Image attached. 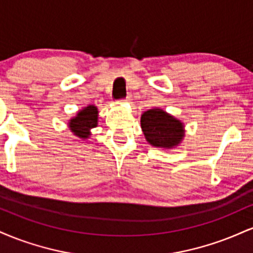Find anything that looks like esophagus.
Returning <instances> with one entry per match:
<instances>
[{
    "label": "esophagus",
    "mask_w": 253,
    "mask_h": 253,
    "mask_svg": "<svg viewBox=\"0 0 253 253\" xmlns=\"http://www.w3.org/2000/svg\"><path fill=\"white\" fill-rule=\"evenodd\" d=\"M129 100H130V96L128 95V96H127L126 98H123V100H121V101H125V102H128Z\"/></svg>",
    "instance_id": "34e87169"
}]
</instances>
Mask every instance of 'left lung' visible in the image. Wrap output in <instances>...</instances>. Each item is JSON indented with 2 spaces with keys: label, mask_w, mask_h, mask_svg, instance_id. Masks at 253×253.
<instances>
[{
  "label": "left lung",
  "mask_w": 253,
  "mask_h": 253,
  "mask_svg": "<svg viewBox=\"0 0 253 253\" xmlns=\"http://www.w3.org/2000/svg\"><path fill=\"white\" fill-rule=\"evenodd\" d=\"M140 123L145 138L152 146L170 149L181 143L184 135L181 121L167 114L163 109L146 110L141 115Z\"/></svg>",
  "instance_id": "8db88e82"
}]
</instances>
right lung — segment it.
Wrapping results in <instances>:
<instances>
[{
	"mask_svg": "<svg viewBox=\"0 0 253 253\" xmlns=\"http://www.w3.org/2000/svg\"><path fill=\"white\" fill-rule=\"evenodd\" d=\"M97 126V108L95 106H88L81 110L75 119H71L70 128L80 138H88L90 129Z\"/></svg>",
	"mask_w": 253,
	"mask_h": 253,
	"instance_id": "right-lung-1",
	"label": "right lung"
}]
</instances>
